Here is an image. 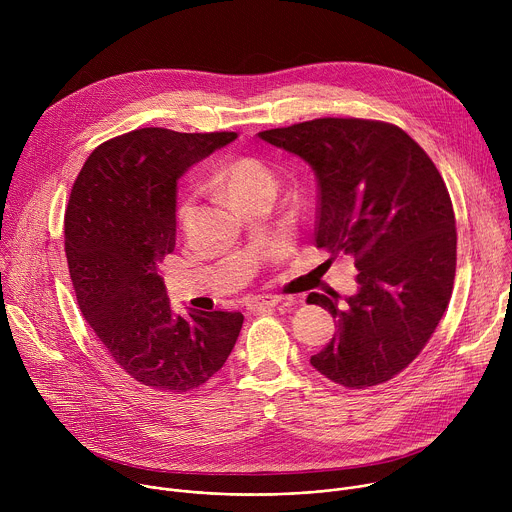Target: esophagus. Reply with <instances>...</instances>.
Masks as SVG:
<instances>
[{
  "label": "esophagus",
  "instance_id": "obj_1",
  "mask_svg": "<svg viewBox=\"0 0 512 512\" xmlns=\"http://www.w3.org/2000/svg\"><path fill=\"white\" fill-rule=\"evenodd\" d=\"M279 304V298L275 296H255L247 302V310L249 312H259V310H265V308H275Z\"/></svg>",
  "mask_w": 512,
  "mask_h": 512
}]
</instances>
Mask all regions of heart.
<instances>
[{
  "mask_svg": "<svg viewBox=\"0 0 512 512\" xmlns=\"http://www.w3.org/2000/svg\"><path fill=\"white\" fill-rule=\"evenodd\" d=\"M214 184L221 188L235 204L247 196H253L263 190L275 192V176L265 162L253 156H237L218 164L214 170ZM192 216V198H180L176 206V221L180 227H186Z\"/></svg>",
  "mask_w": 512,
  "mask_h": 512,
  "instance_id": "b5f03b06",
  "label": "heart"
}]
</instances>
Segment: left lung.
<instances>
[{
	"label": "left lung",
	"mask_w": 512,
	"mask_h": 512,
	"mask_svg": "<svg viewBox=\"0 0 512 512\" xmlns=\"http://www.w3.org/2000/svg\"><path fill=\"white\" fill-rule=\"evenodd\" d=\"M300 156L318 178L316 245L352 255L358 291L310 294L338 332L310 358L336 385L369 389L417 358L440 324L454 289L456 218L444 178L401 127L322 117L261 131Z\"/></svg>",
	"instance_id": "8db88e82"
}]
</instances>
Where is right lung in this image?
Returning <instances> with one entry per match:
<instances>
[{"label": "right lung", "mask_w": 512, "mask_h": 512, "mask_svg": "<svg viewBox=\"0 0 512 512\" xmlns=\"http://www.w3.org/2000/svg\"><path fill=\"white\" fill-rule=\"evenodd\" d=\"M235 131L143 127L89 156L70 190L64 251L79 308L111 358L137 383L188 393L223 369L241 312L170 308L158 265L176 245V184Z\"/></svg>", "instance_id": "add662e5"}]
</instances>
